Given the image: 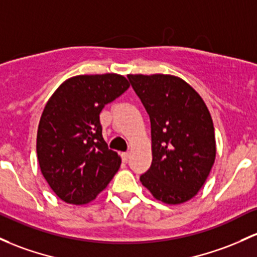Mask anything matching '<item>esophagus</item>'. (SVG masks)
I'll return each instance as SVG.
<instances>
[{"label": "esophagus", "mask_w": 257, "mask_h": 257, "mask_svg": "<svg viewBox=\"0 0 257 257\" xmlns=\"http://www.w3.org/2000/svg\"><path fill=\"white\" fill-rule=\"evenodd\" d=\"M120 156H122V160L124 161V162H126V161L129 160V157H131V154H129V152H122V155H120Z\"/></svg>", "instance_id": "34e87169"}]
</instances>
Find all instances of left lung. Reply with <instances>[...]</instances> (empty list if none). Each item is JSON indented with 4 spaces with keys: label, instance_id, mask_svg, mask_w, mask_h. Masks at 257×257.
Wrapping results in <instances>:
<instances>
[{
    "label": "left lung",
    "instance_id": "8db88e82",
    "mask_svg": "<svg viewBox=\"0 0 257 257\" xmlns=\"http://www.w3.org/2000/svg\"><path fill=\"white\" fill-rule=\"evenodd\" d=\"M151 122L152 163L140 182L155 199L177 205L197 194L216 159L215 128L201 96L168 74H129Z\"/></svg>",
    "mask_w": 257,
    "mask_h": 257
}]
</instances>
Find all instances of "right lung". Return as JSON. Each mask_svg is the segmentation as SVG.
Listing matches in <instances>:
<instances>
[{
    "label": "right lung",
    "instance_id": "right-lung-1",
    "mask_svg": "<svg viewBox=\"0 0 257 257\" xmlns=\"http://www.w3.org/2000/svg\"><path fill=\"white\" fill-rule=\"evenodd\" d=\"M129 87L123 75H77L61 84L39 123L36 152L44 178L68 204L92 201L119 170L102 138L100 113Z\"/></svg>",
    "mask_w": 257,
    "mask_h": 257
}]
</instances>
